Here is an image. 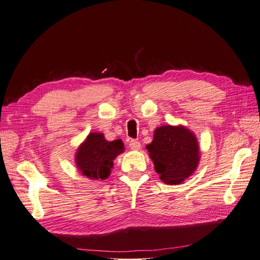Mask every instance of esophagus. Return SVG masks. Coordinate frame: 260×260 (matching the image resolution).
<instances>
[{
    "mask_svg": "<svg viewBox=\"0 0 260 260\" xmlns=\"http://www.w3.org/2000/svg\"><path fill=\"white\" fill-rule=\"evenodd\" d=\"M129 146H130L131 149H133V151H139V149L141 148V143L139 142V141L131 140L130 143H129Z\"/></svg>",
    "mask_w": 260,
    "mask_h": 260,
    "instance_id": "esophagus-1",
    "label": "esophagus"
}]
</instances>
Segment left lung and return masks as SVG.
<instances>
[{
	"label": "left lung",
	"mask_w": 260,
	"mask_h": 260,
	"mask_svg": "<svg viewBox=\"0 0 260 260\" xmlns=\"http://www.w3.org/2000/svg\"><path fill=\"white\" fill-rule=\"evenodd\" d=\"M154 168L166 184H180L192 176L200 161V146L192 131L183 125H161L146 145Z\"/></svg>",
	"instance_id": "obj_1"
}]
</instances>
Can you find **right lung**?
<instances>
[{"instance_id": "obj_1", "label": "right lung", "mask_w": 260, "mask_h": 260, "mask_svg": "<svg viewBox=\"0 0 260 260\" xmlns=\"http://www.w3.org/2000/svg\"><path fill=\"white\" fill-rule=\"evenodd\" d=\"M124 151L121 140L109 142L103 133L91 132L84 142L78 147L76 165L82 176L92 180H105L111 175L113 160Z\"/></svg>"}]
</instances>
